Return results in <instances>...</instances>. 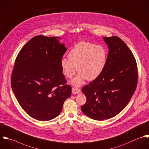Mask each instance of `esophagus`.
Here are the masks:
<instances>
[{
    "label": "esophagus",
    "mask_w": 149,
    "mask_h": 149,
    "mask_svg": "<svg viewBox=\"0 0 149 149\" xmlns=\"http://www.w3.org/2000/svg\"><path fill=\"white\" fill-rule=\"evenodd\" d=\"M72 92L73 94H77L80 93V90L78 88H76V87H73L72 89Z\"/></svg>",
    "instance_id": "obj_1"
}]
</instances>
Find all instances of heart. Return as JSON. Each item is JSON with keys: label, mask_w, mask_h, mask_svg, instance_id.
Instances as JSON below:
<instances>
[{"label": "heart", "mask_w": 149, "mask_h": 149, "mask_svg": "<svg viewBox=\"0 0 149 149\" xmlns=\"http://www.w3.org/2000/svg\"><path fill=\"white\" fill-rule=\"evenodd\" d=\"M68 58L61 61L62 73L66 77L71 79L77 69L79 73L71 84L80 87L86 79L94 80L100 75L106 63L107 52L102 46L80 42L69 51Z\"/></svg>", "instance_id": "b5f03b06"}]
</instances>
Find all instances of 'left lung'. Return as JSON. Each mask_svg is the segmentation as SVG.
Listing matches in <instances>:
<instances>
[{"mask_svg": "<svg viewBox=\"0 0 149 149\" xmlns=\"http://www.w3.org/2000/svg\"><path fill=\"white\" fill-rule=\"evenodd\" d=\"M109 52L99 77L82 88L87 98L82 112L95 120L112 118L127 105L135 91L138 69L135 57L118 37H103Z\"/></svg>", "mask_w": 149, "mask_h": 149, "instance_id": "left-lung-1", "label": "left lung"}]
</instances>
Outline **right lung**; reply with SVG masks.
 I'll return each instance as SVG.
<instances>
[{"label": "right lung", "instance_id": "add662e5", "mask_svg": "<svg viewBox=\"0 0 149 149\" xmlns=\"http://www.w3.org/2000/svg\"><path fill=\"white\" fill-rule=\"evenodd\" d=\"M59 37L36 36L19 51L11 76V87L21 107L31 117L49 121L62 111L72 87L60 62L66 47Z\"/></svg>", "mask_w": 149, "mask_h": 149}]
</instances>
